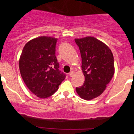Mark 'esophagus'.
<instances>
[{
    "label": "esophagus",
    "instance_id": "esophagus-1",
    "mask_svg": "<svg viewBox=\"0 0 134 134\" xmlns=\"http://www.w3.org/2000/svg\"><path fill=\"white\" fill-rule=\"evenodd\" d=\"M74 71H71V72H70V73L69 74V76H70V77H72V76H74Z\"/></svg>",
    "mask_w": 134,
    "mask_h": 134
}]
</instances>
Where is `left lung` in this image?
Segmentation results:
<instances>
[{"label": "left lung", "instance_id": "8db88e82", "mask_svg": "<svg viewBox=\"0 0 134 134\" xmlns=\"http://www.w3.org/2000/svg\"><path fill=\"white\" fill-rule=\"evenodd\" d=\"M75 41L81 52L85 77L76 92L82 99L91 100L103 93L114 75L113 55L107 44L94 37L76 38Z\"/></svg>", "mask_w": 134, "mask_h": 134}]
</instances>
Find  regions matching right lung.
I'll list each match as a JSON object with an SVG mask.
<instances>
[{
	"label": "right lung",
	"mask_w": 134,
	"mask_h": 134,
	"mask_svg": "<svg viewBox=\"0 0 134 134\" xmlns=\"http://www.w3.org/2000/svg\"><path fill=\"white\" fill-rule=\"evenodd\" d=\"M57 38L42 36L25 44L19 60L21 76L27 88L40 98L54 94L65 79L55 56Z\"/></svg>",
	"instance_id": "add662e5"
}]
</instances>
